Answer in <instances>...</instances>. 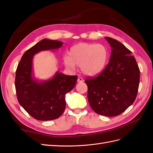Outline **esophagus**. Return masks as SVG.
Masks as SVG:
<instances>
[{
  "label": "esophagus",
  "mask_w": 153,
  "mask_h": 153,
  "mask_svg": "<svg viewBox=\"0 0 153 153\" xmlns=\"http://www.w3.org/2000/svg\"><path fill=\"white\" fill-rule=\"evenodd\" d=\"M83 81H84V80H83V79H82L81 77H78V79H77V82H83Z\"/></svg>",
  "instance_id": "1"
}]
</instances>
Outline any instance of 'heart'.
Listing matches in <instances>:
<instances>
[{
    "instance_id": "obj_1",
    "label": "heart",
    "mask_w": 153,
    "mask_h": 153,
    "mask_svg": "<svg viewBox=\"0 0 153 153\" xmlns=\"http://www.w3.org/2000/svg\"><path fill=\"white\" fill-rule=\"evenodd\" d=\"M108 58L109 52L104 45L79 43L71 48L69 56H64L63 62L67 68L78 66L85 75L95 76L104 71Z\"/></svg>"
}]
</instances>
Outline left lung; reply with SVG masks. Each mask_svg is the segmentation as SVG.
<instances>
[{
	"instance_id": "8db88e82",
	"label": "left lung",
	"mask_w": 153,
	"mask_h": 153,
	"mask_svg": "<svg viewBox=\"0 0 153 153\" xmlns=\"http://www.w3.org/2000/svg\"><path fill=\"white\" fill-rule=\"evenodd\" d=\"M111 48L109 63L95 77H88V100L99 115L115 117L123 113L136 99L140 69L133 56L123 43L106 37Z\"/></svg>"
}]
</instances>
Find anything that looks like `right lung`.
<instances>
[{
  "instance_id": "right-lung-1",
  "label": "right lung",
  "mask_w": 153,
  "mask_h": 153,
  "mask_svg": "<svg viewBox=\"0 0 153 153\" xmlns=\"http://www.w3.org/2000/svg\"><path fill=\"white\" fill-rule=\"evenodd\" d=\"M63 43L43 39L26 51L18 65L15 88L19 102L24 110L38 120L58 119L63 113L65 96L75 86L77 76L57 72L51 79L39 82L33 78V58L42 51L58 49Z\"/></svg>"
}]
</instances>
